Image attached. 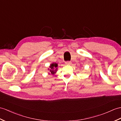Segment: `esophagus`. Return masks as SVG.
<instances>
[{
    "instance_id": "esophagus-1",
    "label": "esophagus",
    "mask_w": 121,
    "mask_h": 121,
    "mask_svg": "<svg viewBox=\"0 0 121 121\" xmlns=\"http://www.w3.org/2000/svg\"><path fill=\"white\" fill-rule=\"evenodd\" d=\"M65 64H66V65H70V64H71V62L70 61H67L65 63Z\"/></svg>"
}]
</instances>
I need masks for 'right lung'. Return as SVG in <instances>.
<instances>
[{
    "instance_id": "add662e5",
    "label": "right lung",
    "mask_w": 121,
    "mask_h": 121,
    "mask_svg": "<svg viewBox=\"0 0 121 121\" xmlns=\"http://www.w3.org/2000/svg\"><path fill=\"white\" fill-rule=\"evenodd\" d=\"M57 67H58L57 64L52 63L50 65V66L49 67L50 69H49V70H50V72H51L52 74H54V73H55L57 71Z\"/></svg>"
}]
</instances>
